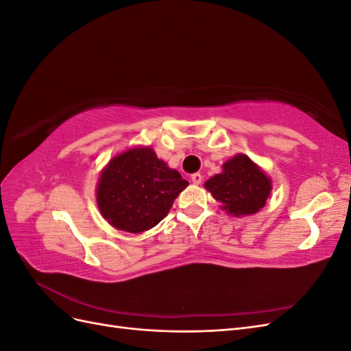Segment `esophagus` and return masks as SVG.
<instances>
[{"label": "esophagus", "mask_w": 351, "mask_h": 351, "mask_svg": "<svg viewBox=\"0 0 351 351\" xmlns=\"http://www.w3.org/2000/svg\"><path fill=\"white\" fill-rule=\"evenodd\" d=\"M202 178H204V177H202V174L196 173V174L192 176V183H193V184H200V183H202Z\"/></svg>", "instance_id": "esophagus-1"}]
</instances>
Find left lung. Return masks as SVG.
I'll use <instances>...</instances> for the list:
<instances>
[{
  "label": "left lung",
  "mask_w": 351,
  "mask_h": 351,
  "mask_svg": "<svg viewBox=\"0 0 351 351\" xmlns=\"http://www.w3.org/2000/svg\"><path fill=\"white\" fill-rule=\"evenodd\" d=\"M205 189L232 217H247L259 212L271 195L269 176L252 159L237 154L222 164V171L205 182Z\"/></svg>",
  "instance_id": "obj_1"
}]
</instances>
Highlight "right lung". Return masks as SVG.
Instances as JSON below:
<instances>
[{
    "mask_svg": "<svg viewBox=\"0 0 351 351\" xmlns=\"http://www.w3.org/2000/svg\"><path fill=\"white\" fill-rule=\"evenodd\" d=\"M189 186L151 146H133L104 167L97 184L101 215L117 230L139 234L159 224Z\"/></svg>",
    "mask_w": 351,
    "mask_h": 351,
    "instance_id": "add662e5",
    "label": "right lung"
}]
</instances>
